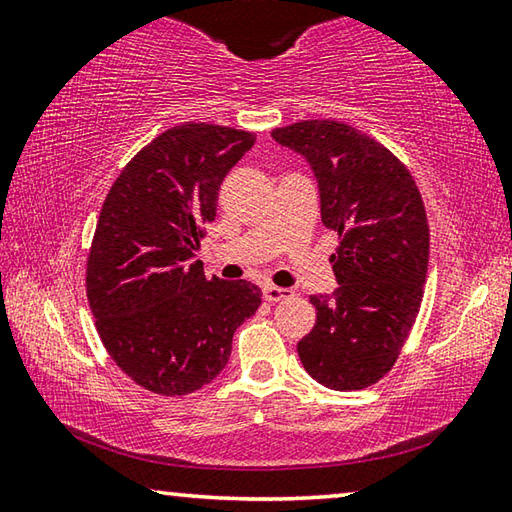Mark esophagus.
<instances>
[{
    "label": "esophagus",
    "mask_w": 512,
    "mask_h": 512,
    "mask_svg": "<svg viewBox=\"0 0 512 512\" xmlns=\"http://www.w3.org/2000/svg\"><path fill=\"white\" fill-rule=\"evenodd\" d=\"M289 296H291L289 289L273 287V284H266V287H264V300H268V302H280V300L289 298Z\"/></svg>",
    "instance_id": "esophagus-1"
}]
</instances>
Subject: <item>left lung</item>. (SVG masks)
<instances>
[{"label": "left lung", "mask_w": 512, "mask_h": 512, "mask_svg": "<svg viewBox=\"0 0 512 512\" xmlns=\"http://www.w3.org/2000/svg\"><path fill=\"white\" fill-rule=\"evenodd\" d=\"M277 144L314 171L320 219L339 235V289L311 296L316 325L298 341L302 366L332 391H361L393 368L420 311L429 225L409 169L343 121L275 128Z\"/></svg>", "instance_id": "1"}]
</instances>
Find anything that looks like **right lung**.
Wrapping results in <instances>:
<instances>
[{
	"mask_svg": "<svg viewBox=\"0 0 512 512\" xmlns=\"http://www.w3.org/2000/svg\"><path fill=\"white\" fill-rule=\"evenodd\" d=\"M255 135L180 124L144 146L110 187L88 257V300L112 361L135 384L187 395L219 375L232 334L262 305L246 280H207L196 259L216 194Z\"/></svg>",
	"mask_w": 512,
	"mask_h": 512,
	"instance_id": "obj_1",
	"label": "right lung"
}]
</instances>
